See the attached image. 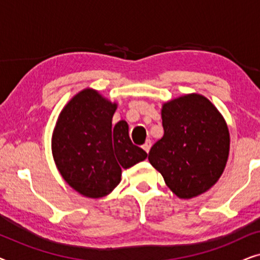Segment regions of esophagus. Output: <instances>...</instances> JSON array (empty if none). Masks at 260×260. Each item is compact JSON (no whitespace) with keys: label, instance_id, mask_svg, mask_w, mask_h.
<instances>
[{"label":"esophagus","instance_id":"obj_1","mask_svg":"<svg viewBox=\"0 0 260 260\" xmlns=\"http://www.w3.org/2000/svg\"><path fill=\"white\" fill-rule=\"evenodd\" d=\"M144 149L145 151L147 152H149V150H150V148H151V141L150 140H148L147 142H145V143L143 144V147H142Z\"/></svg>","mask_w":260,"mask_h":260}]
</instances>
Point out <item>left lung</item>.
Instances as JSON below:
<instances>
[{"label": "left lung", "instance_id": "1", "mask_svg": "<svg viewBox=\"0 0 260 260\" xmlns=\"http://www.w3.org/2000/svg\"><path fill=\"white\" fill-rule=\"evenodd\" d=\"M165 135L149 151V162L180 199L214 186L226 167L230 133L218 109L204 95L186 94L162 106Z\"/></svg>", "mask_w": 260, "mask_h": 260}]
</instances>
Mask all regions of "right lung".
I'll list each match as a JSON object with an SVG mask.
<instances>
[{"instance_id": "1", "label": "right lung", "mask_w": 260, "mask_h": 260, "mask_svg": "<svg viewBox=\"0 0 260 260\" xmlns=\"http://www.w3.org/2000/svg\"><path fill=\"white\" fill-rule=\"evenodd\" d=\"M117 109L92 88H85L60 112L52 136V152L63 180L84 197L98 199L120 182L122 168L147 158L133 144L125 120L112 124Z\"/></svg>"}]
</instances>
